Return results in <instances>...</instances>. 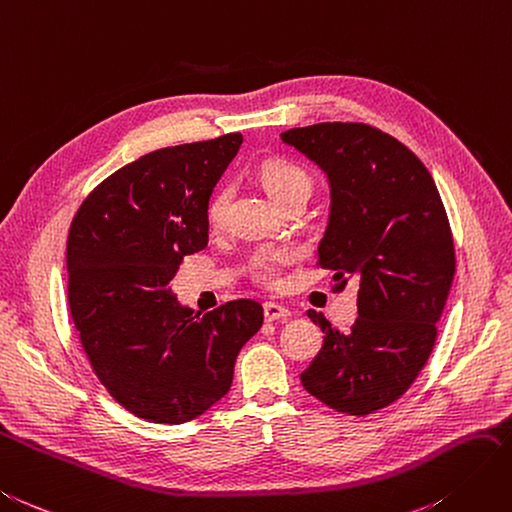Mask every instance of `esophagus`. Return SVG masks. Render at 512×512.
<instances>
[{"label":"esophagus","instance_id":"34e87169","mask_svg":"<svg viewBox=\"0 0 512 512\" xmlns=\"http://www.w3.org/2000/svg\"><path fill=\"white\" fill-rule=\"evenodd\" d=\"M290 316V310L280 306V303H273V301H267L265 303V321L273 323V321H284Z\"/></svg>","mask_w":512,"mask_h":512}]
</instances>
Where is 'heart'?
<instances>
[{"label": "heart", "mask_w": 512, "mask_h": 512, "mask_svg": "<svg viewBox=\"0 0 512 512\" xmlns=\"http://www.w3.org/2000/svg\"><path fill=\"white\" fill-rule=\"evenodd\" d=\"M258 178L278 204H286L293 198H310L312 193V176L308 170L286 157H269L262 161L258 165ZM230 193L228 185H219L209 196L206 219L211 226H219L226 219ZM290 260H293V252L288 250H260L250 260V278L260 286L271 288L280 282L282 267Z\"/></svg>", "instance_id": "b5f03b06"}]
</instances>
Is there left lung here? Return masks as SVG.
I'll use <instances>...</instances> for the list:
<instances>
[{
    "mask_svg": "<svg viewBox=\"0 0 512 512\" xmlns=\"http://www.w3.org/2000/svg\"><path fill=\"white\" fill-rule=\"evenodd\" d=\"M282 140L329 178L316 265L334 271V290L359 286L351 331L308 310L325 342L301 383L331 409L368 416L411 388L435 347L457 269L444 202L424 163L370 124L321 122Z\"/></svg>",
    "mask_w": 512,
    "mask_h": 512,
    "instance_id": "obj_1",
    "label": "left lung"
}]
</instances>
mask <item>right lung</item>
<instances>
[{
	"instance_id": "right-lung-1",
	"label": "right lung",
	"mask_w": 512,
	"mask_h": 512,
	"mask_svg": "<svg viewBox=\"0 0 512 512\" xmlns=\"http://www.w3.org/2000/svg\"><path fill=\"white\" fill-rule=\"evenodd\" d=\"M241 133L159 148L107 176L66 241L68 308L92 370L137 418L183 424L232 385L234 362L265 316L254 299L204 316L178 306L172 278L209 243L206 202Z\"/></svg>"
}]
</instances>
